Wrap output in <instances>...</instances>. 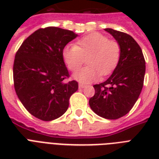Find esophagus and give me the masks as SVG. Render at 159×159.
Segmentation results:
<instances>
[{
  "label": "esophagus",
  "mask_w": 159,
  "mask_h": 159,
  "mask_svg": "<svg viewBox=\"0 0 159 159\" xmlns=\"http://www.w3.org/2000/svg\"><path fill=\"white\" fill-rule=\"evenodd\" d=\"M85 87H86V86L83 84H82V83H79V85H78V87H79V88H81V89H82V88H84Z\"/></svg>",
  "instance_id": "1"
}]
</instances>
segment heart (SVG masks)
<instances>
[{"label":"heart","mask_w":159,"mask_h":159,"mask_svg":"<svg viewBox=\"0 0 159 159\" xmlns=\"http://www.w3.org/2000/svg\"><path fill=\"white\" fill-rule=\"evenodd\" d=\"M62 58L72 72L82 67L87 58L88 66L73 75V78L82 83H88L99 79L101 74H110L118 65L121 55L120 46L116 41L109 39L104 34L92 33L80 39L76 45L65 46Z\"/></svg>","instance_id":"b5f03b06"}]
</instances>
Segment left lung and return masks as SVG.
Returning <instances> with one entry per match:
<instances>
[{
    "label": "left lung",
    "mask_w": 159,
    "mask_h": 159,
    "mask_svg": "<svg viewBox=\"0 0 159 159\" xmlns=\"http://www.w3.org/2000/svg\"><path fill=\"white\" fill-rule=\"evenodd\" d=\"M121 48L118 65L108 79L94 85V97L90 107L102 118L116 120L125 116L137 102L143 85L145 60L140 47L130 35L105 29Z\"/></svg>",
    "instance_id": "obj_1"
}]
</instances>
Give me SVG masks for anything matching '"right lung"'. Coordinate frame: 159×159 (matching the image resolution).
I'll list each match as a JSON object with an SVG mask.
<instances>
[{"label": "right lung", "mask_w": 159, "mask_h": 159, "mask_svg": "<svg viewBox=\"0 0 159 159\" xmlns=\"http://www.w3.org/2000/svg\"><path fill=\"white\" fill-rule=\"evenodd\" d=\"M73 31L57 27L39 29L21 44L15 57L14 85L16 95L36 118L51 121L67 111L69 98L78 89L69 77L62 49L77 37Z\"/></svg>", "instance_id": "obj_1"}]
</instances>
